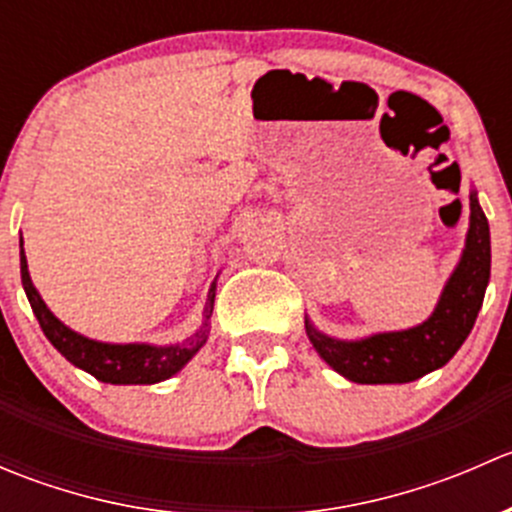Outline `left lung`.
Here are the masks:
<instances>
[{"label": "left lung", "instance_id": "obj_1", "mask_svg": "<svg viewBox=\"0 0 512 512\" xmlns=\"http://www.w3.org/2000/svg\"><path fill=\"white\" fill-rule=\"evenodd\" d=\"M490 280V230L480 210L476 193H471V227L466 250L456 272L443 289L431 317L404 332L374 334L361 342H339L317 332L309 324V342L319 356L356 384H406L446 364L461 349L476 324Z\"/></svg>", "mask_w": 512, "mask_h": 512}]
</instances>
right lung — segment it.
I'll use <instances>...</instances> for the list:
<instances>
[{
    "label": "right lung",
    "mask_w": 512,
    "mask_h": 512,
    "mask_svg": "<svg viewBox=\"0 0 512 512\" xmlns=\"http://www.w3.org/2000/svg\"><path fill=\"white\" fill-rule=\"evenodd\" d=\"M22 245V242H19ZM22 285L27 292L29 304H32L36 319H39L41 332L46 334L51 344L59 349L66 359L79 369L89 371L103 384H158V381L170 379L178 374L198 349L208 342V319L213 314L215 302V285L210 287L208 307H205V324L183 344L175 347H151V344H103L86 339L81 334L71 332L69 327L59 322L54 314L46 309L44 299L39 297L36 287L32 285V277L27 270V257L22 247Z\"/></svg>",
    "instance_id": "1"
}]
</instances>
